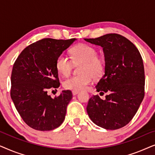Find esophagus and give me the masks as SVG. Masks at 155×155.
Returning <instances> with one entry per match:
<instances>
[{
  "label": "esophagus",
  "mask_w": 155,
  "mask_h": 155,
  "mask_svg": "<svg viewBox=\"0 0 155 155\" xmlns=\"http://www.w3.org/2000/svg\"><path fill=\"white\" fill-rule=\"evenodd\" d=\"M72 93H73V95H76L77 94H78V93H79V91L73 90V91H72Z\"/></svg>",
  "instance_id": "34e87169"
}]
</instances>
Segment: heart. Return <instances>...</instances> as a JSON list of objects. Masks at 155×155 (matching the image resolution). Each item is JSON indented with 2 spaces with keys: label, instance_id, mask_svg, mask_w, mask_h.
I'll use <instances>...</instances> for the list:
<instances>
[{
  "label": "heart",
  "instance_id": "heart-1",
  "mask_svg": "<svg viewBox=\"0 0 155 155\" xmlns=\"http://www.w3.org/2000/svg\"><path fill=\"white\" fill-rule=\"evenodd\" d=\"M71 58L65 54H61L56 62L58 72L63 76L68 75L75 64L82 63L78 75H73L63 82L67 90H82L91 83L92 78H100L105 69V61L101 56L97 55V50L94 46L81 44L74 46L71 51Z\"/></svg>",
  "mask_w": 155,
  "mask_h": 155
}]
</instances>
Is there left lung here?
Here are the masks:
<instances>
[{
  "label": "left lung",
  "mask_w": 155,
  "mask_h": 155,
  "mask_svg": "<svg viewBox=\"0 0 155 155\" xmlns=\"http://www.w3.org/2000/svg\"><path fill=\"white\" fill-rule=\"evenodd\" d=\"M101 46L105 57V73L96 85L104 94L89 99L87 111L95 124L107 130L126 126L136 114L145 96V70L136 46L124 36L107 34L95 39H84Z\"/></svg>",
  "instance_id": "obj_1"
}]
</instances>
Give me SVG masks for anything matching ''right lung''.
Listing matches in <instances>:
<instances>
[{"instance_id": "add662e5", "label": "right lung", "mask_w": 155, "mask_h": 155, "mask_svg": "<svg viewBox=\"0 0 155 155\" xmlns=\"http://www.w3.org/2000/svg\"><path fill=\"white\" fill-rule=\"evenodd\" d=\"M75 38H46L27 46L15 61L11 74L10 96L25 124L37 130H51L65 119L71 90H63L54 99L47 92L60 86L56 59Z\"/></svg>"}]
</instances>
